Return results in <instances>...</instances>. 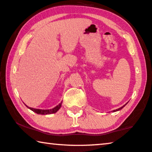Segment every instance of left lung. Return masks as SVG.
Returning <instances> with one entry per match:
<instances>
[{
    "label": "left lung",
    "mask_w": 152,
    "mask_h": 152,
    "mask_svg": "<svg viewBox=\"0 0 152 152\" xmlns=\"http://www.w3.org/2000/svg\"><path fill=\"white\" fill-rule=\"evenodd\" d=\"M126 104H125V105H126ZM125 105H124V106H122V107H120V108H119V109H115V110H113V112H115V111H120V110H121V109H122L123 108V107H124Z\"/></svg>",
    "instance_id": "1"
}]
</instances>
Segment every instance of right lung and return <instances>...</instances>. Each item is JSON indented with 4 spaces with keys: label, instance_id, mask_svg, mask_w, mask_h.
<instances>
[{
    "label": "right lung",
    "instance_id": "obj_1",
    "mask_svg": "<svg viewBox=\"0 0 152 152\" xmlns=\"http://www.w3.org/2000/svg\"><path fill=\"white\" fill-rule=\"evenodd\" d=\"M62 102H60V103L57 105L56 107H55L54 108H53L52 109H34L32 108V107H29L26 105L28 108L30 109V110H32V111L35 112L37 114H41V115H47V114H52V113H55L59 110L61 107Z\"/></svg>",
    "mask_w": 152,
    "mask_h": 152
}]
</instances>
